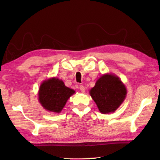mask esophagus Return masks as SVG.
Masks as SVG:
<instances>
[{
  "label": "esophagus",
  "instance_id": "1",
  "mask_svg": "<svg viewBox=\"0 0 160 160\" xmlns=\"http://www.w3.org/2000/svg\"><path fill=\"white\" fill-rule=\"evenodd\" d=\"M80 90L81 91V92H82V93H84V92H85L86 88H85V87H84V86H82V85H80Z\"/></svg>",
  "mask_w": 160,
  "mask_h": 160
}]
</instances>
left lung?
<instances>
[{
  "mask_svg": "<svg viewBox=\"0 0 160 160\" xmlns=\"http://www.w3.org/2000/svg\"><path fill=\"white\" fill-rule=\"evenodd\" d=\"M102 113H113L123 102L127 89L117 76L111 73L102 76L89 91Z\"/></svg>",
  "mask_w": 160,
  "mask_h": 160,
  "instance_id": "obj_1",
  "label": "left lung"
}]
</instances>
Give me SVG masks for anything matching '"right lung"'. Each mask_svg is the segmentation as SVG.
Returning a JSON list of instances; mask_svg holds the SVG:
<instances>
[{"instance_id":"obj_1","label":"right lung","mask_w":160,"mask_h":160,"mask_svg":"<svg viewBox=\"0 0 160 160\" xmlns=\"http://www.w3.org/2000/svg\"><path fill=\"white\" fill-rule=\"evenodd\" d=\"M74 90L64 85L62 80L52 78L41 84L38 91V100L45 109L59 113Z\"/></svg>"}]
</instances>
